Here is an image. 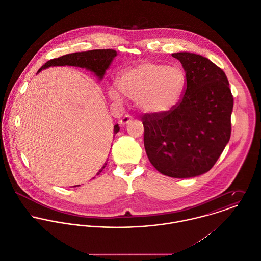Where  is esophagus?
<instances>
[{
  "label": "esophagus",
  "instance_id": "1",
  "mask_svg": "<svg viewBox=\"0 0 261 261\" xmlns=\"http://www.w3.org/2000/svg\"><path fill=\"white\" fill-rule=\"evenodd\" d=\"M132 115H129V114H125L120 120H119V123L120 124H127L128 122H130L132 121Z\"/></svg>",
  "mask_w": 261,
  "mask_h": 261
}]
</instances>
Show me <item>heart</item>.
<instances>
[{"label":"heart","instance_id":"1","mask_svg":"<svg viewBox=\"0 0 261 261\" xmlns=\"http://www.w3.org/2000/svg\"><path fill=\"white\" fill-rule=\"evenodd\" d=\"M185 83L186 76L180 67L146 61L123 71L116 86L122 95L136 100L139 110L156 114L168 112L177 103ZM119 93L110 90L114 100L121 99Z\"/></svg>","mask_w":261,"mask_h":261}]
</instances>
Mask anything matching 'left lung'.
I'll return each mask as SVG.
<instances>
[{"label":"left lung","mask_w":261,"mask_h":261,"mask_svg":"<svg viewBox=\"0 0 261 261\" xmlns=\"http://www.w3.org/2000/svg\"><path fill=\"white\" fill-rule=\"evenodd\" d=\"M172 56L186 72L183 95L170 111L142 116L144 144L160 173L191 178L210 171L229 142L233 95L223 70L208 58L189 52Z\"/></svg>","instance_id":"left-lung-1"}]
</instances>
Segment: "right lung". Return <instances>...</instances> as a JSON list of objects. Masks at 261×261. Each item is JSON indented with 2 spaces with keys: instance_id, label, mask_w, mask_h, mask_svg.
<instances>
[{
  "instance_id": "right-lung-1",
  "label": "right lung",
  "mask_w": 261,
  "mask_h": 261,
  "mask_svg": "<svg viewBox=\"0 0 261 261\" xmlns=\"http://www.w3.org/2000/svg\"><path fill=\"white\" fill-rule=\"evenodd\" d=\"M115 56H116V51L112 49H96V50H89L84 52H76V53L66 54L58 58H54L47 61L38 70V72L50 66L72 65V66H78V67H85L93 71L98 77L102 78L105 72L111 66V63ZM118 130H119L118 124H115L113 128V134H114L113 137ZM106 166L107 164H105V166L99 170L97 175L101 173V171L105 169Z\"/></svg>"
}]
</instances>
